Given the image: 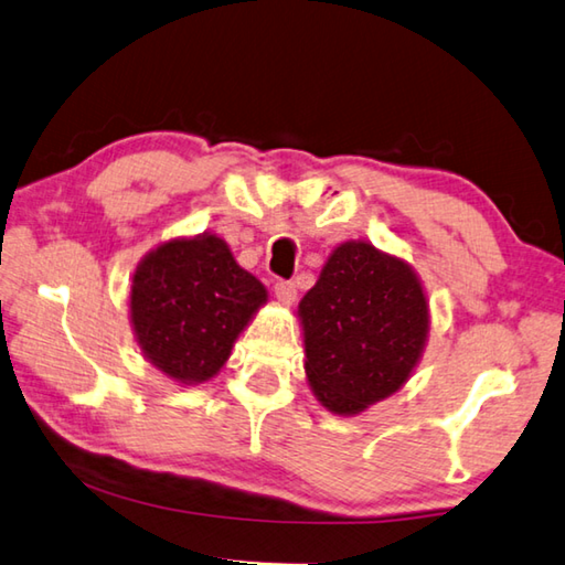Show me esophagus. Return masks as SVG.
Here are the masks:
<instances>
[{
    "mask_svg": "<svg viewBox=\"0 0 565 565\" xmlns=\"http://www.w3.org/2000/svg\"><path fill=\"white\" fill-rule=\"evenodd\" d=\"M274 296L279 299L281 303L291 306L296 299V284L294 281H276L274 284Z\"/></svg>",
    "mask_w": 565,
    "mask_h": 565,
    "instance_id": "esophagus-1",
    "label": "esophagus"
}]
</instances>
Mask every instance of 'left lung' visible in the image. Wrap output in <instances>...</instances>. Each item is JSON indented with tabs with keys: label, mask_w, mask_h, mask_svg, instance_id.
I'll return each instance as SVG.
<instances>
[{
	"label": "left lung",
	"mask_w": 565,
	"mask_h": 565,
	"mask_svg": "<svg viewBox=\"0 0 565 565\" xmlns=\"http://www.w3.org/2000/svg\"><path fill=\"white\" fill-rule=\"evenodd\" d=\"M306 377L335 415H358L397 393L429 333L413 266L367 242H343L299 303Z\"/></svg>",
	"instance_id": "1"
}]
</instances>
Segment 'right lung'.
<instances>
[{"label":"right lung","instance_id":"add662e5","mask_svg":"<svg viewBox=\"0 0 565 565\" xmlns=\"http://www.w3.org/2000/svg\"><path fill=\"white\" fill-rule=\"evenodd\" d=\"M264 284L217 234L170 239L142 256L130 284V323L142 355L182 385L210 381L266 303Z\"/></svg>","mask_w":565,"mask_h":565}]
</instances>
